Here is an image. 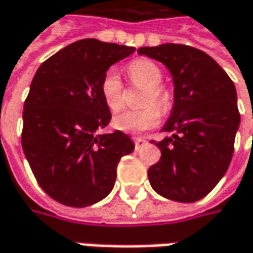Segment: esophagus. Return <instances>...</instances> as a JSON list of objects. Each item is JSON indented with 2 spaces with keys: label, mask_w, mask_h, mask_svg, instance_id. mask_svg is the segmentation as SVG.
Returning a JSON list of instances; mask_svg holds the SVG:
<instances>
[{
  "label": "esophagus",
  "mask_w": 253,
  "mask_h": 253,
  "mask_svg": "<svg viewBox=\"0 0 253 253\" xmlns=\"http://www.w3.org/2000/svg\"><path fill=\"white\" fill-rule=\"evenodd\" d=\"M133 141H134V146H136V150H140L143 146H146V140L143 137H133Z\"/></svg>",
  "instance_id": "esophagus-1"
}]
</instances>
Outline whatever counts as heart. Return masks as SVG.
<instances>
[{
  "mask_svg": "<svg viewBox=\"0 0 253 253\" xmlns=\"http://www.w3.org/2000/svg\"><path fill=\"white\" fill-rule=\"evenodd\" d=\"M127 71L131 83L147 87L143 97V105L146 107L140 110H126L117 115L113 119V126L117 130L136 134L157 126L161 119L160 110L164 113L169 112L172 100L170 92L164 86H161L163 72L154 62L148 59H136L128 65ZM100 94L107 109L112 112H119L125 106L123 83L115 68L107 69L103 75L100 82ZM153 104L156 106H153Z\"/></svg>",
  "mask_w": 253,
  "mask_h": 253,
  "instance_id": "heart-1",
  "label": "heart"
}]
</instances>
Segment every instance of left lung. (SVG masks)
Wrapping results in <instances>:
<instances>
[{
	"label": "left lung",
	"instance_id": "obj_1",
	"mask_svg": "<svg viewBox=\"0 0 253 253\" xmlns=\"http://www.w3.org/2000/svg\"><path fill=\"white\" fill-rule=\"evenodd\" d=\"M172 75L174 106L163 131L171 136L154 143L159 163L148 169L153 190L178 203H195L214 190L234 154L241 116L235 84L203 50L181 43L143 46Z\"/></svg>",
	"mask_w": 253,
	"mask_h": 253
}]
</instances>
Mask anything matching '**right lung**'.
<instances>
[{"instance_id": "right-lung-1", "label": "right lung", "mask_w": 253, "mask_h": 253, "mask_svg": "<svg viewBox=\"0 0 253 253\" xmlns=\"http://www.w3.org/2000/svg\"><path fill=\"white\" fill-rule=\"evenodd\" d=\"M134 48L82 39L43 62L24 103L21 143L41 188L68 207H89L113 190L120 159L134 150L116 130L100 134L110 110L100 94L106 71Z\"/></svg>"}]
</instances>
